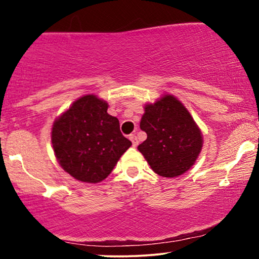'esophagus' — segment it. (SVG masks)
Here are the masks:
<instances>
[{
  "instance_id": "34e87169",
  "label": "esophagus",
  "mask_w": 259,
  "mask_h": 259,
  "mask_svg": "<svg viewBox=\"0 0 259 259\" xmlns=\"http://www.w3.org/2000/svg\"><path fill=\"white\" fill-rule=\"evenodd\" d=\"M130 139H131V141H132V145H133L134 147L138 146V143H139V141H138V138L134 136V134H131Z\"/></svg>"
}]
</instances>
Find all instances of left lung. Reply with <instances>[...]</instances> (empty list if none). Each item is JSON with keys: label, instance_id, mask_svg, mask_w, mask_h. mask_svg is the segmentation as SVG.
I'll list each match as a JSON object with an SVG mask.
<instances>
[{"label": "left lung", "instance_id": "obj_1", "mask_svg": "<svg viewBox=\"0 0 259 259\" xmlns=\"http://www.w3.org/2000/svg\"><path fill=\"white\" fill-rule=\"evenodd\" d=\"M140 128L147 139L138 146L151 168L161 177L185 173L203 146L200 130L187 109L173 95L145 106Z\"/></svg>", "mask_w": 259, "mask_h": 259}]
</instances>
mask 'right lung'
<instances>
[{
  "label": "right lung",
  "mask_w": 259,
  "mask_h": 259,
  "mask_svg": "<svg viewBox=\"0 0 259 259\" xmlns=\"http://www.w3.org/2000/svg\"><path fill=\"white\" fill-rule=\"evenodd\" d=\"M107 102L95 95L77 99L52 130V144L61 167L83 183L107 178L132 143L120 132Z\"/></svg>",
  "instance_id": "1"
}]
</instances>
